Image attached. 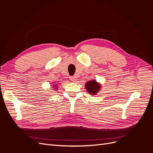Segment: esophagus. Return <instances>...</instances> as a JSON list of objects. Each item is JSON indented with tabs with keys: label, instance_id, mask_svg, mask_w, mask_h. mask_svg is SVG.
<instances>
[{
	"label": "esophagus",
	"instance_id": "esophagus-1",
	"mask_svg": "<svg viewBox=\"0 0 153 153\" xmlns=\"http://www.w3.org/2000/svg\"><path fill=\"white\" fill-rule=\"evenodd\" d=\"M69 79H70L71 81L75 82L76 81V77H75V76H70V77H69Z\"/></svg>",
	"mask_w": 153,
	"mask_h": 153
}]
</instances>
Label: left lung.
<instances>
[{"label":"left lung","mask_w":153,"mask_h":153,"mask_svg":"<svg viewBox=\"0 0 153 153\" xmlns=\"http://www.w3.org/2000/svg\"><path fill=\"white\" fill-rule=\"evenodd\" d=\"M85 89L87 92L91 95H96L98 92L101 91V86L100 83L97 82L96 80H89L85 83Z\"/></svg>","instance_id":"8db88e82"}]
</instances>
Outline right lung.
I'll use <instances>...</instances> for the list:
<instances>
[{
    "label": "right lung",
    "instance_id": "add662e5",
    "mask_svg": "<svg viewBox=\"0 0 153 153\" xmlns=\"http://www.w3.org/2000/svg\"><path fill=\"white\" fill-rule=\"evenodd\" d=\"M52 89H56V90H55V91H57V89H58L57 85H55V84H53V86H52Z\"/></svg>",
    "mask_w": 153,
    "mask_h": 153
}]
</instances>
